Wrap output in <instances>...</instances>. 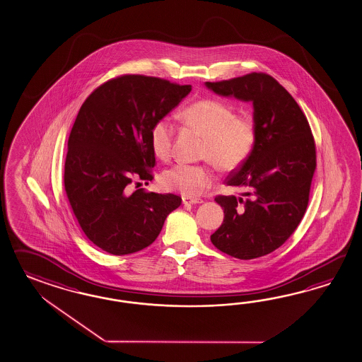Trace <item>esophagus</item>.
<instances>
[{
  "instance_id": "obj_1",
  "label": "esophagus",
  "mask_w": 362,
  "mask_h": 362,
  "mask_svg": "<svg viewBox=\"0 0 362 362\" xmlns=\"http://www.w3.org/2000/svg\"><path fill=\"white\" fill-rule=\"evenodd\" d=\"M203 200L202 199H191V197H183V204L185 205H194V204H202Z\"/></svg>"
}]
</instances>
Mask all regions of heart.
<instances>
[{"label": "heart", "mask_w": 362, "mask_h": 362, "mask_svg": "<svg viewBox=\"0 0 362 362\" xmlns=\"http://www.w3.org/2000/svg\"><path fill=\"white\" fill-rule=\"evenodd\" d=\"M180 120L203 134V158L222 171H233L246 160L255 144V123L248 115H235L220 100L205 99L185 107ZM175 127L168 117H159L150 128V145L154 156L168 160L173 154ZM214 182L212 168L206 165L177 163L162 175L163 185L187 197H196Z\"/></svg>", "instance_id": "obj_1"}]
</instances>
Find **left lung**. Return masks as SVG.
<instances>
[{"label": "left lung", "instance_id": "1", "mask_svg": "<svg viewBox=\"0 0 362 362\" xmlns=\"http://www.w3.org/2000/svg\"><path fill=\"white\" fill-rule=\"evenodd\" d=\"M222 97L252 102L255 144L250 157L226 179L245 188L240 197L217 196L223 222L211 235L220 251L242 260L282 246L309 204L317 151L309 122L286 88L265 73L205 82Z\"/></svg>", "mask_w": 362, "mask_h": 362}]
</instances>
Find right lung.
<instances>
[{
	"label": "right lung",
	"mask_w": 362,
	"mask_h": 362,
	"mask_svg": "<svg viewBox=\"0 0 362 362\" xmlns=\"http://www.w3.org/2000/svg\"><path fill=\"white\" fill-rule=\"evenodd\" d=\"M191 90L158 77L124 74L95 88L81 106L68 140L64 185L81 229L108 254L150 246L182 204L177 194L132 188L153 180L151 125Z\"/></svg>",
	"instance_id": "add662e5"
}]
</instances>
